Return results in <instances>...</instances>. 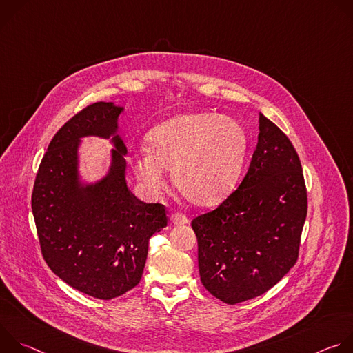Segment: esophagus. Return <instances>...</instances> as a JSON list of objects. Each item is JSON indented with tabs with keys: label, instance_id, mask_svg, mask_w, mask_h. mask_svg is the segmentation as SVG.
Returning a JSON list of instances; mask_svg holds the SVG:
<instances>
[{
	"label": "esophagus",
	"instance_id": "34e87169",
	"mask_svg": "<svg viewBox=\"0 0 353 353\" xmlns=\"http://www.w3.org/2000/svg\"><path fill=\"white\" fill-rule=\"evenodd\" d=\"M170 222L173 225H185V223H188V219H187V216H184L181 214H173L170 216Z\"/></svg>",
	"mask_w": 353,
	"mask_h": 353
}]
</instances>
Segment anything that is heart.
<instances>
[{"label": "heart", "instance_id": "heart-1", "mask_svg": "<svg viewBox=\"0 0 353 353\" xmlns=\"http://www.w3.org/2000/svg\"><path fill=\"white\" fill-rule=\"evenodd\" d=\"M245 132L240 123L215 113L176 116L148 137V150L132 157L135 177L149 194L166 184V172L188 203L212 205L233 188L245 154Z\"/></svg>", "mask_w": 353, "mask_h": 353}]
</instances>
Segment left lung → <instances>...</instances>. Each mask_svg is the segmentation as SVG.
Instances as JSON below:
<instances>
[{
	"mask_svg": "<svg viewBox=\"0 0 353 353\" xmlns=\"http://www.w3.org/2000/svg\"><path fill=\"white\" fill-rule=\"evenodd\" d=\"M243 181L214 211L192 219L205 289L223 303L254 299L294 265L307 215L303 170L289 138L263 113Z\"/></svg>",
	"mask_w": 353,
	"mask_h": 353,
	"instance_id": "left-lung-1",
	"label": "left lung"
}]
</instances>
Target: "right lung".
<instances>
[{
	"label": "right lung",
	"instance_id": "right-lung-1",
	"mask_svg": "<svg viewBox=\"0 0 353 353\" xmlns=\"http://www.w3.org/2000/svg\"><path fill=\"white\" fill-rule=\"evenodd\" d=\"M124 108L93 103L50 142L36 174L32 212L47 265L74 289L96 299L124 294L141 281L150 236L168 226L165 207L146 204L127 185V148L117 134ZM112 138V162L100 181L79 176L80 138Z\"/></svg>",
	"mask_w": 353,
	"mask_h": 353
}]
</instances>
